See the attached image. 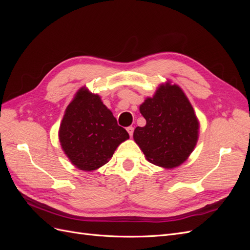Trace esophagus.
<instances>
[{"mask_svg":"<svg viewBox=\"0 0 250 250\" xmlns=\"http://www.w3.org/2000/svg\"><path fill=\"white\" fill-rule=\"evenodd\" d=\"M133 131H134V128L133 127H127V132L128 133H129V135H130V137H132V135H133Z\"/></svg>","mask_w":250,"mask_h":250,"instance_id":"esophagus-1","label":"esophagus"}]
</instances>
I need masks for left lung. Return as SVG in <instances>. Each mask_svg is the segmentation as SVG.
<instances>
[{
	"label": "left lung",
	"mask_w": 250,
	"mask_h": 250,
	"mask_svg": "<svg viewBox=\"0 0 250 250\" xmlns=\"http://www.w3.org/2000/svg\"><path fill=\"white\" fill-rule=\"evenodd\" d=\"M140 111L146 125L135 128L133 139L147 160L168 169L183 164L197 143L199 123L181 88L161 85Z\"/></svg>",
	"instance_id": "8db88e82"
}]
</instances>
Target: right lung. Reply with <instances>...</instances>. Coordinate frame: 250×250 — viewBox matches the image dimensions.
I'll use <instances>...</instances> for the list:
<instances>
[{
    "label": "right lung",
    "instance_id": "add662e5",
    "mask_svg": "<svg viewBox=\"0 0 250 250\" xmlns=\"http://www.w3.org/2000/svg\"><path fill=\"white\" fill-rule=\"evenodd\" d=\"M129 134L118 125L100 97L81 88L66 107L59 128V141L73 165L93 171L108 163Z\"/></svg>",
    "mask_w": 250,
    "mask_h": 250
}]
</instances>
